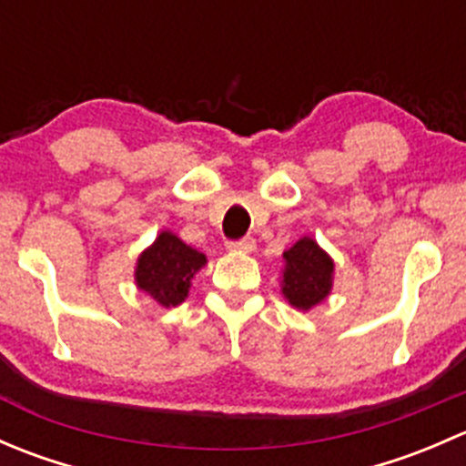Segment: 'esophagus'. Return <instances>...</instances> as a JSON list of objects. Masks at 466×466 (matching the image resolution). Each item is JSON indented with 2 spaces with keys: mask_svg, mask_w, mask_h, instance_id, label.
Instances as JSON below:
<instances>
[{
  "mask_svg": "<svg viewBox=\"0 0 466 466\" xmlns=\"http://www.w3.org/2000/svg\"><path fill=\"white\" fill-rule=\"evenodd\" d=\"M228 248H229V250H234V252H246V255H250V252L257 248V243H255V238H252V237H243V238H238V241L229 243Z\"/></svg>",
  "mask_w": 466,
  "mask_h": 466,
  "instance_id": "34e87169",
  "label": "esophagus"
}]
</instances>
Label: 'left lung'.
Returning <instances> with one entry per match:
<instances>
[{"mask_svg":"<svg viewBox=\"0 0 466 466\" xmlns=\"http://www.w3.org/2000/svg\"><path fill=\"white\" fill-rule=\"evenodd\" d=\"M284 261L281 293L290 307L311 311L331 293L333 259L311 237H302L293 248H289L284 252Z\"/></svg>","mask_w":466,"mask_h":466,"instance_id":"1","label":"left lung"}]
</instances>
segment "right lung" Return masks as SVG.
<instances>
[{
    "label": "right lung",
    "instance_id": "obj_1",
    "mask_svg": "<svg viewBox=\"0 0 466 466\" xmlns=\"http://www.w3.org/2000/svg\"><path fill=\"white\" fill-rule=\"evenodd\" d=\"M207 263L203 252L194 250L173 232L164 229L155 243L139 255L135 268L137 289L148 293L159 307L171 309L185 302L191 279Z\"/></svg>",
    "mask_w": 466,
    "mask_h": 466
}]
</instances>
